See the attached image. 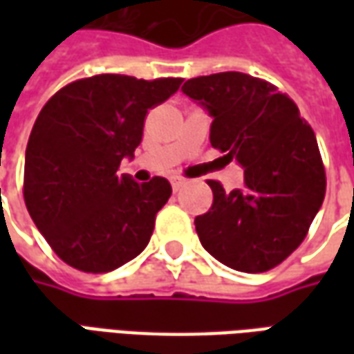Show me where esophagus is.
Returning a JSON list of instances; mask_svg holds the SVG:
<instances>
[{
  "label": "esophagus",
  "instance_id": "34e87169",
  "mask_svg": "<svg viewBox=\"0 0 354 354\" xmlns=\"http://www.w3.org/2000/svg\"><path fill=\"white\" fill-rule=\"evenodd\" d=\"M170 184H172V189L178 192V189H182L185 185V178H180V176H172L170 178Z\"/></svg>",
  "mask_w": 354,
  "mask_h": 354
}]
</instances>
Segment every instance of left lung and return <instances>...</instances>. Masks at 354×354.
<instances>
[{
	"mask_svg": "<svg viewBox=\"0 0 354 354\" xmlns=\"http://www.w3.org/2000/svg\"><path fill=\"white\" fill-rule=\"evenodd\" d=\"M214 117L210 144L245 167V187L225 193L195 218L201 245L223 266L263 273L304 243L326 193V172L311 124L269 81L241 72L187 80L182 87Z\"/></svg>",
	"mask_w": 354,
	"mask_h": 354,
	"instance_id": "1",
	"label": "left lung"
}]
</instances>
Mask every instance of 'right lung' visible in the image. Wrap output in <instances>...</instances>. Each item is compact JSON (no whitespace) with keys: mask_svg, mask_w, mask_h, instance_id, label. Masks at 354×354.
<instances>
[{"mask_svg":"<svg viewBox=\"0 0 354 354\" xmlns=\"http://www.w3.org/2000/svg\"><path fill=\"white\" fill-rule=\"evenodd\" d=\"M182 81L100 73L68 83L39 111L22 193L37 230L68 266L108 273L147 246L172 187L162 176L138 184L117 169L134 157L147 111Z\"/></svg>","mask_w":354,"mask_h":354,"instance_id":"right-lung-1","label":"right lung"}]
</instances>
